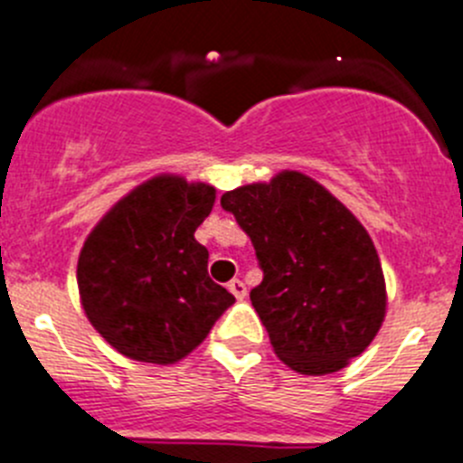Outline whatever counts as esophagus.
Listing matches in <instances>:
<instances>
[{"label":"esophagus","instance_id":"esophagus-1","mask_svg":"<svg viewBox=\"0 0 463 463\" xmlns=\"http://www.w3.org/2000/svg\"><path fill=\"white\" fill-rule=\"evenodd\" d=\"M228 290H231L237 299L247 298V286H244V281H241V279H232V281L228 283Z\"/></svg>","mask_w":463,"mask_h":463}]
</instances>
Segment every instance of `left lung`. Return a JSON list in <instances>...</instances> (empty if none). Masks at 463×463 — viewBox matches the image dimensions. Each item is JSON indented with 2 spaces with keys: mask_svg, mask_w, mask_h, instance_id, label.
<instances>
[{
  "mask_svg": "<svg viewBox=\"0 0 463 463\" xmlns=\"http://www.w3.org/2000/svg\"><path fill=\"white\" fill-rule=\"evenodd\" d=\"M222 207L256 249L262 281L249 298L279 360L323 376L364 353L385 320L387 293L355 214L298 170L226 191Z\"/></svg>",
  "mask_w": 463,
  "mask_h": 463,
  "instance_id": "left-lung-1",
  "label": "left lung"
}]
</instances>
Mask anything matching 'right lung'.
Segmentation results:
<instances>
[{
	"mask_svg": "<svg viewBox=\"0 0 463 463\" xmlns=\"http://www.w3.org/2000/svg\"><path fill=\"white\" fill-rule=\"evenodd\" d=\"M214 201L212 184L156 175L119 198L87 235L78 258L80 304L118 353L175 364L235 302L210 279V253L194 237Z\"/></svg>",
	"mask_w": 463,
	"mask_h": 463,
	"instance_id": "add662e5",
	"label": "right lung"
}]
</instances>
